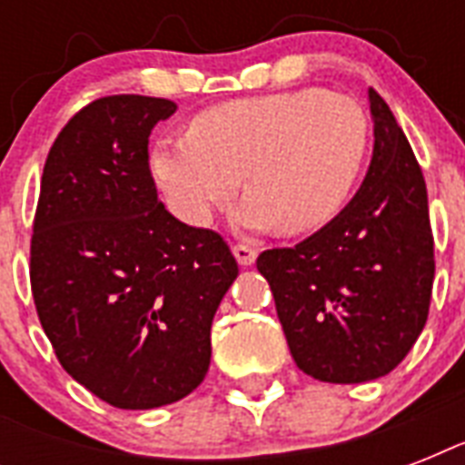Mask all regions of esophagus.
<instances>
[{
    "instance_id": "obj_1",
    "label": "esophagus",
    "mask_w": 465,
    "mask_h": 465,
    "mask_svg": "<svg viewBox=\"0 0 465 465\" xmlns=\"http://www.w3.org/2000/svg\"><path fill=\"white\" fill-rule=\"evenodd\" d=\"M233 258L239 261L241 268H248V265H253L255 258H258V253H255V248L251 246H243V243H236V246L232 248Z\"/></svg>"
}]
</instances>
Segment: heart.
Here are the masks:
<instances>
[{
	"label": "heart",
	"instance_id": "1",
	"mask_svg": "<svg viewBox=\"0 0 465 465\" xmlns=\"http://www.w3.org/2000/svg\"><path fill=\"white\" fill-rule=\"evenodd\" d=\"M367 111L345 94L297 89L236 98L190 120L181 137H161L149 168L168 207L203 229L243 183L236 226L313 232L352 195L369 156Z\"/></svg>",
	"mask_w": 465,
	"mask_h": 465
}]
</instances>
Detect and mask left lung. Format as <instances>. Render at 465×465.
<instances>
[{
    "mask_svg": "<svg viewBox=\"0 0 465 465\" xmlns=\"http://www.w3.org/2000/svg\"><path fill=\"white\" fill-rule=\"evenodd\" d=\"M371 163L338 217L294 248L258 255L297 367L318 381H374L396 369L427 323L434 241L418 159L369 89Z\"/></svg>",
    "mask_w": 465,
    "mask_h": 465,
    "instance_id": "1",
    "label": "left lung"
}]
</instances>
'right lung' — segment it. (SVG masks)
Wrapping results in <instances>:
<instances>
[{
    "label": "right lung",
    "mask_w": 465,
    "mask_h": 465,
    "mask_svg": "<svg viewBox=\"0 0 465 465\" xmlns=\"http://www.w3.org/2000/svg\"><path fill=\"white\" fill-rule=\"evenodd\" d=\"M178 105L108 96L47 154L31 241L33 302L74 381L113 408L152 411L203 383L212 318L239 275L219 233L159 203L149 134Z\"/></svg>",
    "instance_id": "1"
}]
</instances>
